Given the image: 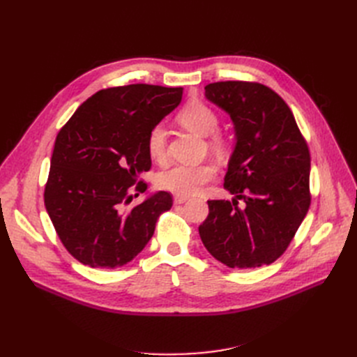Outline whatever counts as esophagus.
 I'll return each mask as SVG.
<instances>
[{"label": "esophagus", "mask_w": 357, "mask_h": 357, "mask_svg": "<svg viewBox=\"0 0 357 357\" xmlns=\"http://www.w3.org/2000/svg\"><path fill=\"white\" fill-rule=\"evenodd\" d=\"M188 199V195H174V204H185Z\"/></svg>", "instance_id": "obj_1"}]
</instances>
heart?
<instances>
[{"label": "heart", "mask_w": 357, "mask_h": 357, "mask_svg": "<svg viewBox=\"0 0 357 357\" xmlns=\"http://www.w3.org/2000/svg\"><path fill=\"white\" fill-rule=\"evenodd\" d=\"M177 121L188 128L189 131L199 135H210V143L213 147H223L226 144V137L218 131L220 117L213 107L204 101L193 100L185 104L177 113ZM146 149L149 156L155 162H164L167 158V134L160 125L150 129L146 138ZM215 168L211 162L204 164L188 165L177 164L159 171L156 174V186L177 195H192L197 193L204 185H207L215 176Z\"/></svg>", "instance_id": "obj_1"}]
</instances>
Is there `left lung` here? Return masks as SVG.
Listing matches in <instances>:
<instances>
[{
	"mask_svg": "<svg viewBox=\"0 0 357 357\" xmlns=\"http://www.w3.org/2000/svg\"><path fill=\"white\" fill-rule=\"evenodd\" d=\"M205 96L235 125L223 185L235 198L208 201L201 240L229 268L269 265L286 252L310 208L308 144L289 105L262 83L215 82L205 86Z\"/></svg>",
	"mask_w": 357,
	"mask_h": 357,
	"instance_id": "8db88e82",
	"label": "left lung"
}]
</instances>
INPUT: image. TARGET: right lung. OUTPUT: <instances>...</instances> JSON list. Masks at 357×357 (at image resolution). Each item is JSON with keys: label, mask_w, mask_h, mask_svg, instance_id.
Returning a JSON list of instances; mask_svg holds the SVG:
<instances>
[{"label": "right lung", "mask_w": 357, "mask_h": 357, "mask_svg": "<svg viewBox=\"0 0 357 357\" xmlns=\"http://www.w3.org/2000/svg\"><path fill=\"white\" fill-rule=\"evenodd\" d=\"M181 93L144 83L101 89L61 128L45 205L61 243L80 264L113 269L131 262L172 207L168 192L129 204L147 189L137 181L152 167L147 134L180 104Z\"/></svg>", "instance_id": "1"}]
</instances>
